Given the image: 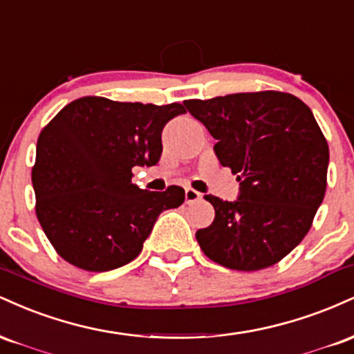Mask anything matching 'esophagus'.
Wrapping results in <instances>:
<instances>
[{"label": "esophagus", "mask_w": 354, "mask_h": 354, "mask_svg": "<svg viewBox=\"0 0 354 354\" xmlns=\"http://www.w3.org/2000/svg\"><path fill=\"white\" fill-rule=\"evenodd\" d=\"M185 200H186V203H188V205H191V203L200 201L201 200V193H198V191L193 189V188H186L185 189Z\"/></svg>", "instance_id": "esophagus-1"}]
</instances>
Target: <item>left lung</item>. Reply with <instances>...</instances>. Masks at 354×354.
Listing matches in <instances>:
<instances>
[{"label":"left lung","mask_w":354,"mask_h":354,"mask_svg":"<svg viewBox=\"0 0 354 354\" xmlns=\"http://www.w3.org/2000/svg\"><path fill=\"white\" fill-rule=\"evenodd\" d=\"M185 106L241 185L233 203L205 194L214 219L196 231L203 253L236 271L276 265L306 236L326 193L330 148L311 109L283 91L186 100Z\"/></svg>","instance_id":"8db88e82"}]
</instances>
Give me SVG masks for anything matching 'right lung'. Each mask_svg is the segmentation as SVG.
<instances>
[{"instance_id":"right-lung-1","label":"right lung","mask_w":354,"mask_h":354,"mask_svg":"<svg viewBox=\"0 0 354 354\" xmlns=\"http://www.w3.org/2000/svg\"><path fill=\"white\" fill-rule=\"evenodd\" d=\"M185 113L180 103H121L84 96L41 129L31 171L39 225L64 261L84 271L128 265L158 216L185 201V189H140L135 166H154L161 131Z\"/></svg>"}]
</instances>
